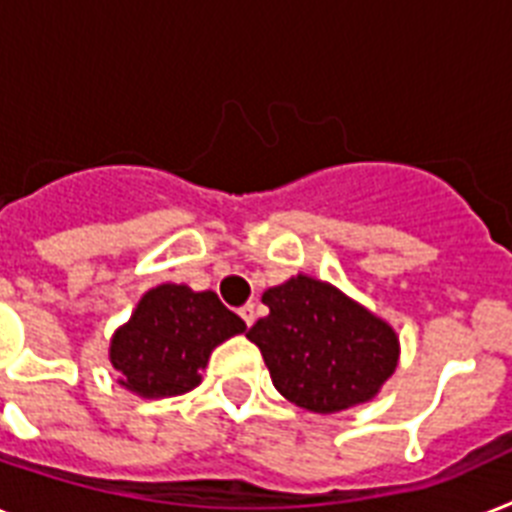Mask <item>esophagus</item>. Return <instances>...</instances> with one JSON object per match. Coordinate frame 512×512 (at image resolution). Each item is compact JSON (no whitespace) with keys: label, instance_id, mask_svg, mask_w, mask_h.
<instances>
[{"label":"esophagus","instance_id":"obj_1","mask_svg":"<svg viewBox=\"0 0 512 512\" xmlns=\"http://www.w3.org/2000/svg\"><path fill=\"white\" fill-rule=\"evenodd\" d=\"M239 315H242V321L247 323V326H252V323H255V318H257L255 305H252V302H247L244 307H239Z\"/></svg>","mask_w":512,"mask_h":512}]
</instances>
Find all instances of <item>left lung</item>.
<instances>
[{"label": "left lung", "instance_id": "1", "mask_svg": "<svg viewBox=\"0 0 512 512\" xmlns=\"http://www.w3.org/2000/svg\"><path fill=\"white\" fill-rule=\"evenodd\" d=\"M270 313L247 331L278 392L310 413L371 402L400 363L384 318L321 278L297 273L263 294Z\"/></svg>", "mask_w": 512, "mask_h": 512}]
</instances>
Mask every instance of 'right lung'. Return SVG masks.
<instances>
[{
	"mask_svg": "<svg viewBox=\"0 0 512 512\" xmlns=\"http://www.w3.org/2000/svg\"><path fill=\"white\" fill-rule=\"evenodd\" d=\"M247 323L231 313L215 292L186 284L149 289L110 339V363L118 384L141 400L191 392L218 344L244 334Z\"/></svg>",
	"mask_w": 512,
	"mask_h": 512,
	"instance_id": "right-lung-1",
	"label": "right lung"
}]
</instances>
